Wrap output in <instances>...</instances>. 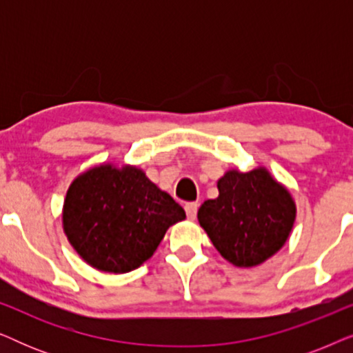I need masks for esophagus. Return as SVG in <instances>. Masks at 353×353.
Returning <instances> with one entry per match:
<instances>
[{
	"instance_id": "1",
	"label": "esophagus",
	"mask_w": 353,
	"mask_h": 353,
	"mask_svg": "<svg viewBox=\"0 0 353 353\" xmlns=\"http://www.w3.org/2000/svg\"><path fill=\"white\" fill-rule=\"evenodd\" d=\"M197 209H199V204H197V202H188V204L185 205L188 219L194 220L196 215H197Z\"/></svg>"
}]
</instances>
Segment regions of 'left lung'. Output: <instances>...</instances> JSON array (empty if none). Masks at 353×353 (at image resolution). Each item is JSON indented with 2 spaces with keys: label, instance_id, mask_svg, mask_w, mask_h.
Wrapping results in <instances>:
<instances>
[{
  "label": "left lung",
  "instance_id": "left-lung-1",
  "mask_svg": "<svg viewBox=\"0 0 353 353\" xmlns=\"http://www.w3.org/2000/svg\"><path fill=\"white\" fill-rule=\"evenodd\" d=\"M219 197L201 205L197 219L212 244L236 267H255L283 248L296 220V204L265 168L230 170Z\"/></svg>",
  "mask_w": 353,
  "mask_h": 353
}]
</instances>
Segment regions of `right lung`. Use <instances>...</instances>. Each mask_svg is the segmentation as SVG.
<instances>
[{
  "label": "right lung",
  "mask_w": 353,
  "mask_h": 353,
  "mask_svg": "<svg viewBox=\"0 0 353 353\" xmlns=\"http://www.w3.org/2000/svg\"><path fill=\"white\" fill-rule=\"evenodd\" d=\"M186 219L170 194L137 167L99 165L77 176L62 212L81 259L105 273H128L152 257L168 226Z\"/></svg>",
  "instance_id": "1"
}]
</instances>
